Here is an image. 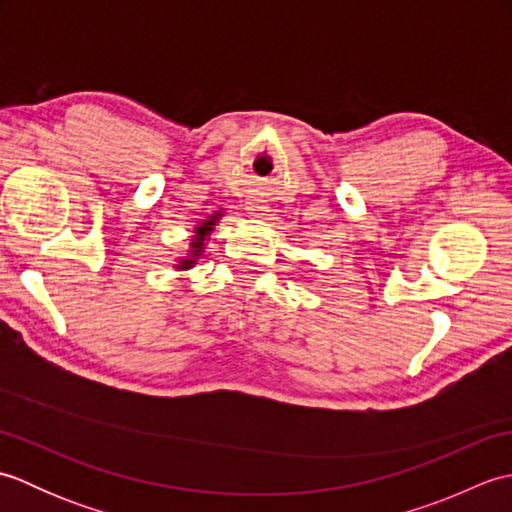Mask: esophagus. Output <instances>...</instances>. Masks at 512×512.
Here are the masks:
<instances>
[{
	"instance_id": "obj_1",
	"label": "esophagus",
	"mask_w": 512,
	"mask_h": 512,
	"mask_svg": "<svg viewBox=\"0 0 512 512\" xmlns=\"http://www.w3.org/2000/svg\"><path fill=\"white\" fill-rule=\"evenodd\" d=\"M248 211H253L255 215H264L268 211V206L259 204V202H248Z\"/></svg>"
}]
</instances>
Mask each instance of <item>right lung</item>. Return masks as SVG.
Here are the masks:
<instances>
[{"instance_id": "obj_1", "label": "right lung", "mask_w": 512, "mask_h": 512, "mask_svg": "<svg viewBox=\"0 0 512 512\" xmlns=\"http://www.w3.org/2000/svg\"><path fill=\"white\" fill-rule=\"evenodd\" d=\"M211 226H213V220H209V222H204L202 226H198V235H195V239H193V255H200V248H202V239L211 233ZM191 266V259H187V262H182V268H189Z\"/></svg>"}]
</instances>
